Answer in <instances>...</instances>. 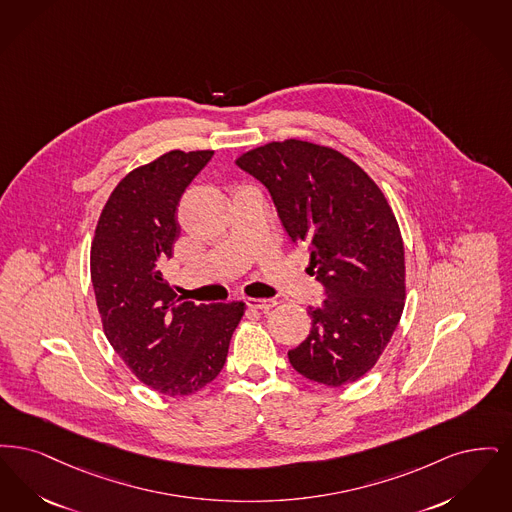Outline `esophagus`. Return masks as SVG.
I'll return each instance as SVG.
<instances>
[{
  "instance_id": "esophagus-1",
  "label": "esophagus",
  "mask_w": 512,
  "mask_h": 512,
  "mask_svg": "<svg viewBox=\"0 0 512 512\" xmlns=\"http://www.w3.org/2000/svg\"><path fill=\"white\" fill-rule=\"evenodd\" d=\"M245 302L248 308L260 310V312H269L277 304V300L273 298H246Z\"/></svg>"
}]
</instances>
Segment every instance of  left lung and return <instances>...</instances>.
Listing matches in <instances>:
<instances>
[{
	"label": "left lung",
	"instance_id": "1",
	"mask_svg": "<svg viewBox=\"0 0 512 512\" xmlns=\"http://www.w3.org/2000/svg\"><path fill=\"white\" fill-rule=\"evenodd\" d=\"M235 162L266 185L325 289L290 365L331 388L356 382L377 363L405 306L403 241L388 200L356 162L310 141H273Z\"/></svg>",
	"mask_w": 512,
	"mask_h": 512
}]
</instances>
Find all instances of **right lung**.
I'll return each instance as SVG.
<instances>
[{
	"label": "right lung",
	"instance_id": "obj_1",
	"mask_svg": "<svg viewBox=\"0 0 512 512\" xmlns=\"http://www.w3.org/2000/svg\"><path fill=\"white\" fill-rule=\"evenodd\" d=\"M214 151H170L135 168L107 200L91 243V283L114 352L178 398L220 375L245 304L179 302L160 267L179 237L178 204Z\"/></svg>",
	"mask_w": 512,
	"mask_h": 512
}]
</instances>
